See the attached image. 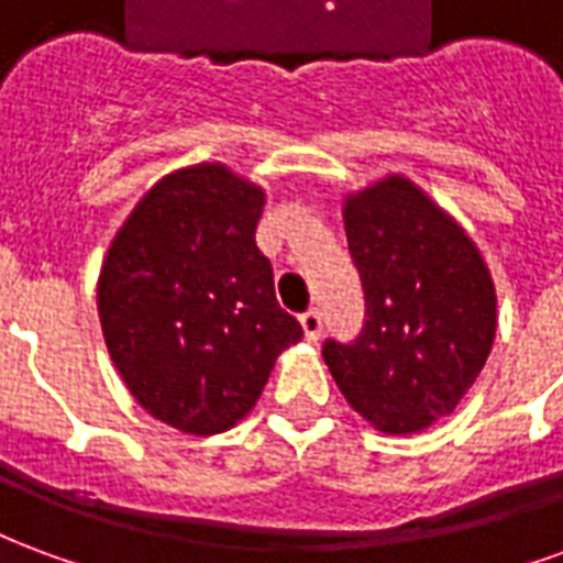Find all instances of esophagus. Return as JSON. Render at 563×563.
Wrapping results in <instances>:
<instances>
[{
	"label": "esophagus",
	"mask_w": 563,
	"mask_h": 563,
	"mask_svg": "<svg viewBox=\"0 0 563 563\" xmlns=\"http://www.w3.org/2000/svg\"><path fill=\"white\" fill-rule=\"evenodd\" d=\"M301 331H305L307 341L317 343L319 334H322V313L319 310H307L305 317H301Z\"/></svg>",
	"instance_id": "esophagus-1"
}]
</instances>
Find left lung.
<instances>
[{"instance_id":"1","label":"left lung","mask_w":563,"mask_h":563,"mask_svg":"<svg viewBox=\"0 0 563 563\" xmlns=\"http://www.w3.org/2000/svg\"><path fill=\"white\" fill-rule=\"evenodd\" d=\"M343 229L367 322L322 358L346 404L379 434L407 437L467 395L497 331V292L483 250L404 174L343 196Z\"/></svg>"}]
</instances>
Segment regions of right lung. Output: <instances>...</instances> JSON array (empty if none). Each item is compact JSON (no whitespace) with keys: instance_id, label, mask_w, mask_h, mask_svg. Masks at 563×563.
I'll list each match as a JSON object with an SVG mask.
<instances>
[{"instance_id":"1","label":"right lung","mask_w":563,"mask_h":563,"mask_svg":"<svg viewBox=\"0 0 563 563\" xmlns=\"http://www.w3.org/2000/svg\"><path fill=\"white\" fill-rule=\"evenodd\" d=\"M265 198L222 162L186 165L150 186L102 258L96 307L117 374L184 434L241 422L301 341L256 246Z\"/></svg>"}]
</instances>
